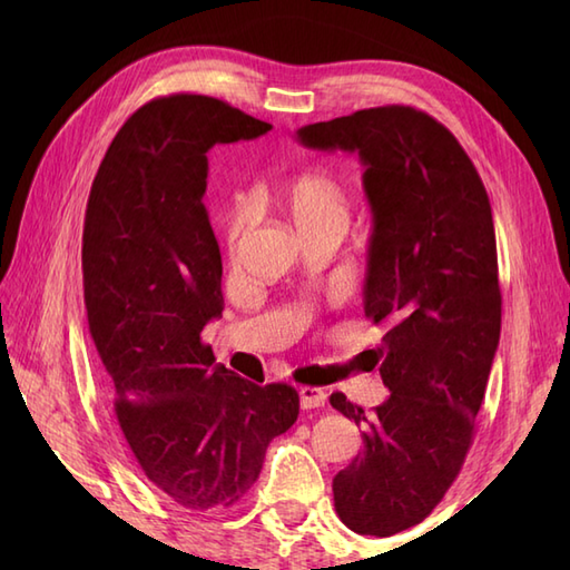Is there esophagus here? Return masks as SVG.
Listing matches in <instances>:
<instances>
[{"instance_id": "esophagus-1", "label": "esophagus", "mask_w": 570, "mask_h": 570, "mask_svg": "<svg viewBox=\"0 0 570 570\" xmlns=\"http://www.w3.org/2000/svg\"><path fill=\"white\" fill-rule=\"evenodd\" d=\"M298 399H301V409H318L325 404L328 394H325L321 386H301Z\"/></svg>"}]
</instances>
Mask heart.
<instances>
[{
    "mask_svg": "<svg viewBox=\"0 0 570 570\" xmlns=\"http://www.w3.org/2000/svg\"><path fill=\"white\" fill-rule=\"evenodd\" d=\"M274 200L304 237L325 233V229L345 233V227L350 225V213H353V198H350L347 186L341 178L318 171V168L288 178L274 193ZM247 223V205L233 203L225 220V237L229 247L237 245Z\"/></svg>",
    "mask_w": 570,
    "mask_h": 570,
    "instance_id": "b5f03b06",
    "label": "heart"
}]
</instances>
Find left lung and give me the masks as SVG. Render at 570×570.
<instances>
[{
  "label": "left lung",
  "instance_id": "8db88e82",
  "mask_svg": "<svg viewBox=\"0 0 570 570\" xmlns=\"http://www.w3.org/2000/svg\"><path fill=\"white\" fill-rule=\"evenodd\" d=\"M321 151H357L372 208L365 316L384 323L374 365L390 399L333 409L362 426V451L333 480L341 522L392 537L423 522L458 478L500 343L498 242L478 168L416 107H370L296 131Z\"/></svg>",
  "mask_w": 570,
  "mask_h": 570
}]
</instances>
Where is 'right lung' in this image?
Segmentation results:
<instances>
[{"label":"right lung","mask_w":570,"mask_h":570,"mask_svg":"<svg viewBox=\"0 0 570 570\" xmlns=\"http://www.w3.org/2000/svg\"><path fill=\"white\" fill-rule=\"evenodd\" d=\"M269 129L208 95L156 98L117 131L85 210V308L117 423L144 475L193 512L245 498L298 419L294 386L242 380L200 341L225 308L205 154Z\"/></svg>","instance_id":"obj_1"}]
</instances>
